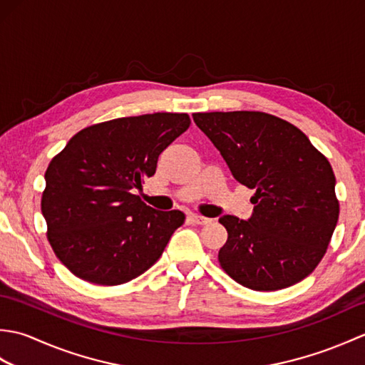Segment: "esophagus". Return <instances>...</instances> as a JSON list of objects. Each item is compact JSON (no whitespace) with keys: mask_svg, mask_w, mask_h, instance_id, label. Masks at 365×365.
Listing matches in <instances>:
<instances>
[{"mask_svg":"<svg viewBox=\"0 0 365 365\" xmlns=\"http://www.w3.org/2000/svg\"><path fill=\"white\" fill-rule=\"evenodd\" d=\"M190 221L192 224H197V226H204V224H208L212 220H208V218H205V216H200V215H191Z\"/></svg>","mask_w":365,"mask_h":365,"instance_id":"1","label":"esophagus"}]
</instances>
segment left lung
<instances>
[{"label":"left lung","instance_id":"1","mask_svg":"<svg viewBox=\"0 0 365 365\" xmlns=\"http://www.w3.org/2000/svg\"><path fill=\"white\" fill-rule=\"evenodd\" d=\"M232 175L255 190L245 221L224 215L218 260L247 289L273 292L307 277L323 259L339 220L328 158L290 122L260 111L195 113Z\"/></svg>","mask_w":365,"mask_h":365}]
</instances>
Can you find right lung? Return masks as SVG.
<instances>
[{
  "mask_svg": "<svg viewBox=\"0 0 365 365\" xmlns=\"http://www.w3.org/2000/svg\"><path fill=\"white\" fill-rule=\"evenodd\" d=\"M185 113H153L78 131L45 173L42 215L56 257L97 285L143 274L185 221L158 212L135 190L157 170L160 153L190 127Z\"/></svg>",
  "mask_w": 365,
  "mask_h": 365,
  "instance_id": "obj_1",
  "label": "right lung"
}]
</instances>
